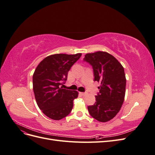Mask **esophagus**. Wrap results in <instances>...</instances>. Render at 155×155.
Here are the masks:
<instances>
[{
  "label": "esophagus",
  "instance_id": "34e87169",
  "mask_svg": "<svg viewBox=\"0 0 155 155\" xmlns=\"http://www.w3.org/2000/svg\"><path fill=\"white\" fill-rule=\"evenodd\" d=\"M87 92H80V94L83 96H85V95H87Z\"/></svg>",
  "mask_w": 155,
  "mask_h": 155
}]
</instances>
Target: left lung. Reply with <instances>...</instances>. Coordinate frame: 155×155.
<instances>
[{
  "mask_svg": "<svg viewBox=\"0 0 155 155\" xmlns=\"http://www.w3.org/2000/svg\"><path fill=\"white\" fill-rule=\"evenodd\" d=\"M92 67L94 81L101 83L96 103L88 106L91 116L101 122L112 120L124 101L126 79L124 68L114 56L105 51L87 54L83 59Z\"/></svg>",
  "mask_w": 155,
  "mask_h": 155,
  "instance_id": "8db88e82",
  "label": "left lung"
}]
</instances>
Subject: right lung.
<instances>
[{"instance_id": "1", "label": "right lung", "mask_w": 155, "mask_h": 155, "mask_svg": "<svg viewBox=\"0 0 155 155\" xmlns=\"http://www.w3.org/2000/svg\"><path fill=\"white\" fill-rule=\"evenodd\" d=\"M81 54H58L45 58L33 75V89L37 104L48 118L60 120L68 116L78 92L63 88L70 68Z\"/></svg>"}]
</instances>
